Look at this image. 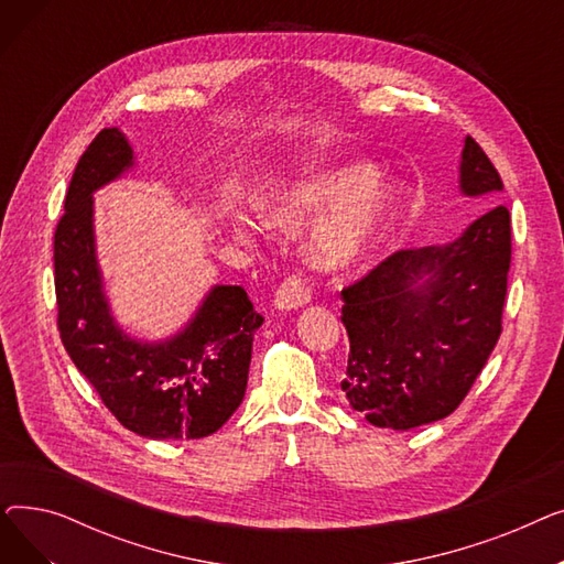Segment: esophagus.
Wrapping results in <instances>:
<instances>
[{"label": "esophagus", "mask_w": 564, "mask_h": 564, "mask_svg": "<svg viewBox=\"0 0 564 564\" xmlns=\"http://www.w3.org/2000/svg\"><path fill=\"white\" fill-rule=\"evenodd\" d=\"M311 300V283L308 279L297 272V274H290L276 290L274 294V304L281 311H290V308H300L304 304H308Z\"/></svg>", "instance_id": "obj_1"}]
</instances>
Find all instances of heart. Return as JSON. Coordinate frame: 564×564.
<instances>
[{"mask_svg":"<svg viewBox=\"0 0 564 564\" xmlns=\"http://www.w3.org/2000/svg\"><path fill=\"white\" fill-rule=\"evenodd\" d=\"M370 164H349L292 183L264 205V219L283 230H302L348 205L322 230L315 260L322 267H345L368 253L398 210L393 185H377ZM245 232V230H240Z\"/></svg>","mask_w":564,"mask_h":564,"instance_id":"obj_1","label":"heart"}]
</instances>
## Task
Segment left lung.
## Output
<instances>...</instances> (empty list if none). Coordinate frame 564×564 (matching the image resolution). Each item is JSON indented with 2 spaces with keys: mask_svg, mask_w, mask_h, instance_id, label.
<instances>
[{
  "mask_svg": "<svg viewBox=\"0 0 564 564\" xmlns=\"http://www.w3.org/2000/svg\"><path fill=\"white\" fill-rule=\"evenodd\" d=\"M459 173L466 196L502 192L470 137ZM510 260V210L496 205L457 242L400 249L343 288L349 359L340 389L349 404L389 430L451 416L500 338Z\"/></svg>",
  "mask_w": 564,
  "mask_h": 564,
  "instance_id": "obj_1",
  "label": "left lung"
}]
</instances>
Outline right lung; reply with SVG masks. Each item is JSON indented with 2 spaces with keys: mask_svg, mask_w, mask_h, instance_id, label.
Wrapping results in <instances>:
<instances>
[{
  "mask_svg": "<svg viewBox=\"0 0 564 564\" xmlns=\"http://www.w3.org/2000/svg\"><path fill=\"white\" fill-rule=\"evenodd\" d=\"M132 166L116 128L98 132L79 158L54 230L56 327L68 357L113 419L148 438H203L240 406L262 315L240 285H217L189 327L158 345L116 327L94 249L91 194Z\"/></svg>",
  "mask_w": 564,
  "mask_h": 564,
  "instance_id": "1",
  "label": "right lung"
}]
</instances>
